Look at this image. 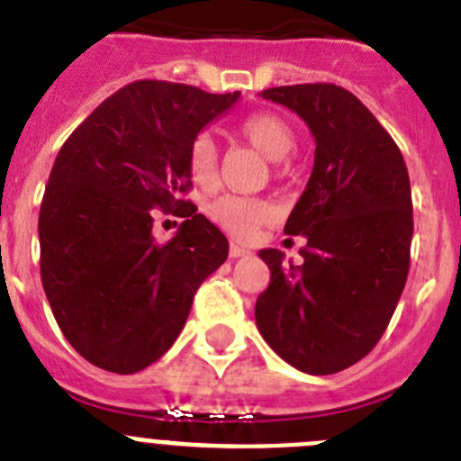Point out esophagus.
Wrapping results in <instances>:
<instances>
[{
	"label": "esophagus",
	"instance_id": "obj_1",
	"mask_svg": "<svg viewBox=\"0 0 461 461\" xmlns=\"http://www.w3.org/2000/svg\"><path fill=\"white\" fill-rule=\"evenodd\" d=\"M230 258H242V256H251V251L244 247H240V244H230Z\"/></svg>",
	"mask_w": 461,
	"mask_h": 461
}]
</instances>
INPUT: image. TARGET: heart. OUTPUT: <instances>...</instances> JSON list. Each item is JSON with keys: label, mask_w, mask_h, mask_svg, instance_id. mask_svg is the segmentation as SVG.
<instances>
[{"label": "heart", "mask_w": 461, "mask_h": 461, "mask_svg": "<svg viewBox=\"0 0 461 461\" xmlns=\"http://www.w3.org/2000/svg\"><path fill=\"white\" fill-rule=\"evenodd\" d=\"M238 130L249 143H253L265 158L274 159V162L293 153V130L283 118L274 116V113H251L240 121ZM187 167L194 183L201 187H212L219 173V153L217 143L210 134H198L194 139L189 146ZM205 214L226 233L235 235V238H249L256 233L260 223L274 217V205L265 198L221 194L205 205Z\"/></svg>", "instance_id": "b5f03b06"}]
</instances>
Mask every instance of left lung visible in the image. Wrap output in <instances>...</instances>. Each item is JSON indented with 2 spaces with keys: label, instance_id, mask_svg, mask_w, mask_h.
Wrapping results in <instances>:
<instances>
[{
  "label": "left lung",
  "instance_id": "1",
  "mask_svg": "<svg viewBox=\"0 0 461 461\" xmlns=\"http://www.w3.org/2000/svg\"><path fill=\"white\" fill-rule=\"evenodd\" d=\"M297 113L315 139L306 189L285 221L302 265L258 253L272 278L256 302L265 343L293 368L333 375L361 361L393 318L413 235L407 164L370 109L336 84L260 93Z\"/></svg>",
  "mask_w": 461,
  "mask_h": 461
}]
</instances>
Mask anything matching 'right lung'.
Listing matches in <instances>:
<instances>
[{
  "label": "right lung",
  "mask_w": 461,
  "mask_h": 461,
  "mask_svg": "<svg viewBox=\"0 0 461 461\" xmlns=\"http://www.w3.org/2000/svg\"><path fill=\"white\" fill-rule=\"evenodd\" d=\"M238 98L141 79L59 150L38 217L41 278L59 329L93 366L132 375L158 361L226 260L228 240L180 194L192 187V141ZM155 207L185 217L167 245L152 238Z\"/></svg>",
  "instance_id": "right-lung-1"
}]
</instances>
